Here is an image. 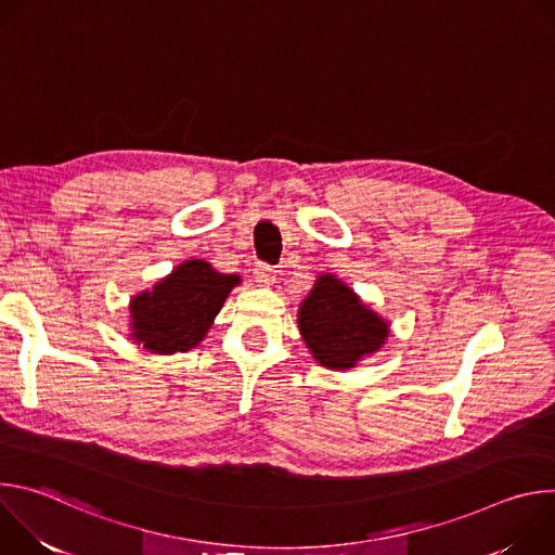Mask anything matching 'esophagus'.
I'll use <instances>...</instances> for the list:
<instances>
[{
	"mask_svg": "<svg viewBox=\"0 0 555 555\" xmlns=\"http://www.w3.org/2000/svg\"><path fill=\"white\" fill-rule=\"evenodd\" d=\"M255 281H257L259 285H272V283L276 281V274H274V270H272L270 266L259 263V266L255 268Z\"/></svg>",
	"mask_w": 555,
	"mask_h": 555,
	"instance_id": "obj_1",
	"label": "esophagus"
}]
</instances>
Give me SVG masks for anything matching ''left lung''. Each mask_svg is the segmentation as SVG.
<instances>
[{
	"label": "left lung",
	"instance_id": "1",
	"mask_svg": "<svg viewBox=\"0 0 555 555\" xmlns=\"http://www.w3.org/2000/svg\"><path fill=\"white\" fill-rule=\"evenodd\" d=\"M298 330L321 366L345 371L379 351L388 323L334 274L315 279L298 307Z\"/></svg>",
	"mask_w": 555,
	"mask_h": 555
}]
</instances>
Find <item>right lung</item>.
I'll return each instance as SVG.
<instances>
[{
  "mask_svg": "<svg viewBox=\"0 0 555 555\" xmlns=\"http://www.w3.org/2000/svg\"><path fill=\"white\" fill-rule=\"evenodd\" d=\"M240 283V274H221L202 259L180 263L153 289L131 298V338L160 356L191 351L206 338L230 289Z\"/></svg>",
  "mask_w": 555,
  "mask_h": 555,
  "instance_id": "1",
  "label": "right lung"
}]
</instances>
